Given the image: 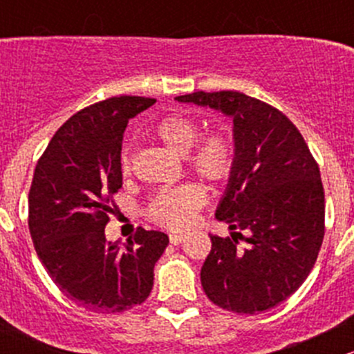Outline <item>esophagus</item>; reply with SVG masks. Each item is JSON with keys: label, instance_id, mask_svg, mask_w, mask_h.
<instances>
[{"label": "esophagus", "instance_id": "34e87169", "mask_svg": "<svg viewBox=\"0 0 354 354\" xmlns=\"http://www.w3.org/2000/svg\"><path fill=\"white\" fill-rule=\"evenodd\" d=\"M185 238H187V234H185V233H171L169 234V241L173 245H180L181 241L185 240Z\"/></svg>", "mask_w": 354, "mask_h": 354}]
</instances>
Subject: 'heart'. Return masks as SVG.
<instances>
[{
	"instance_id": "heart-1",
	"label": "heart",
	"mask_w": 354,
	"mask_h": 354,
	"mask_svg": "<svg viewBox=\"0 0 354 354\" xmlns=\"http://www.w3.org/2000/svg\"><path fill=\"white\" fill-rule=\"evenodd\" d=\"M156 137L180 156H188L198 138V127L187 116H167L157 124ZM192 169L200 176L221 181L231 173L234 162L233 144L223 133H210L203 138L188 157ZM131 169L130 152L121 154V171L128 174ZM207 195L200 185H181L160 192L151 205V216L167 227H185L194 223L195 214L205 203Z\"/></svg>"
}]
</instances>
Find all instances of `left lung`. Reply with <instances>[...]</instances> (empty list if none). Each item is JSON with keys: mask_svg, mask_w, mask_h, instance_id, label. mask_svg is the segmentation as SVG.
<instances>
[{"mask_svg": "<svg viewBox=\"0 0 354 354\" xmlns=\"http://www.w3.org/2000/svg\"><path fill=\"white\" fill-rule=\"evenodd\" d=\"M176 101L233 121L234 162L216 209L231 236L209 234L212 248L200 270L203 291L230 312L274 308L305 283L322 246L326 200L319 166L298 128L259 99L200 91ZM243 230L249 245L240 249Z\"/></svg>", "mask_w": 354, "mask_h": 354, "instance_id": "obj_1", "label": "left lung"}]
</instances>
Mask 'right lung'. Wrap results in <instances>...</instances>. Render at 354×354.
Here are the masks:
<instances>
[{
  "instance_id": "right-lung-1",
  "label": "right lung",
  "mask_w": 354,
  "mask_h": 354,
  "mask_svg": "<svg viewBox=\"0 0 354 354\" xmlns=\"http://www.w3.org/2000/svg\"><path fill=\"white\" fill-rule=\"evenodd\" d=\"M156 99L120 95L78 111L55 133L34 171L28 230L55 284L102 313L140 305L169 238L138 230L135 241H108V202L123 187L121 144L128 120Z\"/></svg>"
}]
</instances>
